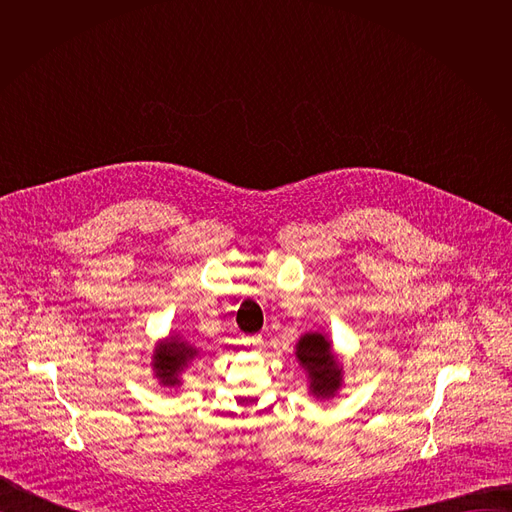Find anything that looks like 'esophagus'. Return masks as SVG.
<instances>
[{
    "mask_svg": "<svg viewBox=\"0 0 512 512\" xmlns=\"http://www.w3.org/2000/svg\"><path fill=\"white\" fill-rule=\"evenodd\" d=\"M243 342H245L247 346L257 348V346H261V344H263V336H261V334H253V336H247Z\"/></svg>",
    "mask_w": 512,
    "mask_h": 512,
    "instance_id": "1",
    "label": "esophagus"
}]
</instances>
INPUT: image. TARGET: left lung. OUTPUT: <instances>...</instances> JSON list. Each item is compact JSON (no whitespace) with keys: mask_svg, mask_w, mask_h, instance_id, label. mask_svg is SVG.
<instances>
[{"mask_svg":"<svg viewBox=\"0 0 512 512\" xmlns=\"http://www.w3.org/2000/svg\"><path fill=\"white\" fill-rule=\"evenodd\" d=\"M298 358L312 379V393L318 397L332 395L340 385V367L322 334H306L298 344Z\"/></svg>","mask_w":512,"mask_h":512,"instance_id":"8db88e82","label":"left lung"}]
</instances>
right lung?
<instances>
[{
    "label": "right lung",
    "mask_w": 512,
    "mask_h": 512,
    "mask_svg": "<svg viewBox=\"0 0 512 512\" xmlns=\"http://www.w3.org/2000/svg\"><path fill=\"white\" fill-rule=\"evenodd\" d=\"M196 352L182 342H168L162 348L156 350V362L154 369L164 385H178L176 375L182 371L188 358H192Z\"/></svg>",
    "instance_id": "1"
}]
</instances>
